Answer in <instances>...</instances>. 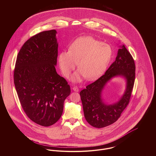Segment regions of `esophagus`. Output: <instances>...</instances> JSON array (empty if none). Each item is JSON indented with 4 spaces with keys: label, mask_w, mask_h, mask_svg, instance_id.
<instances>
[{
    "label": "esophagus",
    "mask_w": 156,
    "mask_h": 156,
    "mask_svg": "<svg viewBox=\"0 0 156 156\" xmlns=\"http://www.w3.org/2000/svg\"><path fill=\"white\" fill-rule=\"evenodd\" d=\"M73 90L74 91H75V92H78V91L79 90V88H78L77 87L74 86V87H73Z\"/></svg>",
    "instance_id": "esophagus-1"
}]
</instances>
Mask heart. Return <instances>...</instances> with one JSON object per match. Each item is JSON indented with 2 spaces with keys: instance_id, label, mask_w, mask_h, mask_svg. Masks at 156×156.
<instances>
[{
  "instance_id": "b5f03b06",
  "label": "heart",
  "mask_w": 156,
  "mask_h": 156,
  "mask_svg": "<svg viewBox=\"0 0 156 156\" xmlns=\"http://www.w3.org/2000/svg\"><path fill=\"white\" fill-rule=\"evenodd\" d=\"M112 50L110 45L90 37H80L69 46L68 51L61 52L58 56L59 68L64 76L68 77L75 68L76 62L80 70L70 78L79 82L85 76L92 80L101 74L111 60Z\"/></svg>"
}]
</instances>
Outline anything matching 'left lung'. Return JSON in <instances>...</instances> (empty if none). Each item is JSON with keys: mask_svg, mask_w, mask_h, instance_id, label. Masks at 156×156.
Here are the masks:
<instances>
[{"mask_svg": "<svg viewBox=\"0 0 156 156\" xmlns=\"http://www.w3.org/2000/svg\"><path fill=\"white\" fill-rule=\"evenodd\" d=\"M135 69L133 58L123 45L118 50L115 61L106 73L80 91L85 118L90 126L103 128L111 125L120 117L130 102L135 80ZM117 75L126 78V89L119 102L107 105L101 99V91L105 83L112 77Z\"/></svg>", "mask_w": 156, "mask_h": 156, "instance_id": "8db88e82", "label": "left lung"}]
</instances>
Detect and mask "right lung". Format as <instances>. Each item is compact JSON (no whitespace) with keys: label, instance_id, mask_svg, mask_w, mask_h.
<instances>
[{"label":"right lung","instance_id":"1","mask_svg":"<svg viewBox=\"0 0 156 156\" xmlns=\"http://www.w3.org/2000/svg\"><path fill=\"white\" fill-rule=\"evenodd\" d=\"M55 29L40 32L20 50L14 82L23 109L33 122L44 127L61 118L71 92L67 80L56 72L58 44Z\"/></svg>","mask_w":156,"mask_h":156}]
</instances>
